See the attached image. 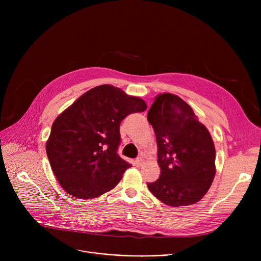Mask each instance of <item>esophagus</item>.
<instances>
[{
    "mask_svg": "<svg viewBox=\"0 0 261 261\" xmlns=\"http://www.w3.org/2000/svg\"><path fill=\"white\" fill-rule=\"evenodd\" d=\"M134 164L137 166V167H140L142 164H143V159L142 158H137L134 162Z\"/></svg>",
    "mask_w": 261,
    "mask_h": 261,
    "instance_id": "34e87169",
    "label": "esophagus"
}]
</instances>
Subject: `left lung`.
Masks as SVG:
<instances>
[{
	"label": "left lung",
	"instance_id": "obj_1",
	"mask_svg": "<svg viewBox=\"0 0 261 261\" xmlns=\"http://www.w3.org/2000/svg\"><path fill=\"white\" fill-rule=\"evenodd\" d=\"M158 145L160 177L148 182L151 193L166 205L198 202L216 174V150L207 128L192 107L170 93L156 96L147 113Z\"/></svg>",
	"mask_w": 261,
	"mask_h": 261
}]
</instances>
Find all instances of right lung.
Listing matches in <instances>:
<instances>
[{"instance_id":"obj_1","label":"right lung","mask_w":261,"mask_h":261,"mask_svg":"<svg viewBox=\"0 0 261 261\" xmlns=\"http://www.w3.org/2000/svg\"><path fill=\"white\" fill-rule=\"evenodd\" d=\"M146 107L141 98L102 85L83 94L55 120L46 154L67 193L90 199L116 187L131 167L117 153L120 124L128 115Z\"/></svg>"}]
</instances>
